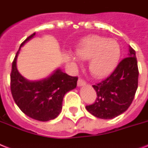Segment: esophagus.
<instances>
[{
	"label": "esophagus",
	"mask_w": 148,
	"mask_h": 148,
	"mask_svg": "<svg viewBox=\"0 0 148 148\" xmlns=\"http://www.w3.org/2000/svg\"><path fill=\"white\" fill-rule=\"evenodd\" d=\"M84 85H86V81H85L84 80L81 79V78H79L77 80V86H84Z\"/></svg>",
	"instance_id": "1"
}]
</instances>
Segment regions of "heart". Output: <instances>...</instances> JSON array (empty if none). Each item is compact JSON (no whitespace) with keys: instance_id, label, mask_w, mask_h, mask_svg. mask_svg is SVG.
I'll list each match as a JSON object with an SVG mask.
<instances>
[{"instance_id":"obj_1","label":"heart","mask_w":148,"mask_h":148,"mask_svg":"<svg viewBox=\"0 0 148 148\" xmlns=\"http://www.w3.org/2000/svg\"><path fill=\"white\" fill-rule=\"evenodd\" d=\"M80 59L89 60V71L96 78L110 74L117 66L121 56V48L117 41L93 35L86 37L77 49ZM73 60L74 58L71 56Z\"/></svg>"}]
</instances>
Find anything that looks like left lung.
Segmentation results:
<instances>
[{
	"instance_id": "left-lung-1",
	"label": "left lung",
	"mask_w": 148,
	"mask_h": 148,
	"mask_svg": "<svg viewBox=\"0 0 148 148\" xmlns=\"http://www.w3.org/2000/svg\"><path fill=\"white\" fill-rule=\"evenodd\" d=\"M128 56L119 63L110 76L93 85L97 99L93 104L86 106V109L96 117L113 119L125 112L132 103L139 72L135 51L130 46Z\"/></svg>"
}]
</instances>
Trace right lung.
I'll list each match as a JSON object with an SVG mask.
<instances>
[{"mask_svg": "<svg viewBox=\"0 0 148 148\" xmlns=\"http://www.w3.org/2000/svg\"><path fill=\"white\" fill-rule=\"evenodd\" d=\"M35 35L36 32L26 38L16 54L10 73V90L16 104L24 114L33 119L46 122L59 115L64 96L76 87L78 77L57 69L44 80L29 81L25 79L16 68V58L20 48Z\"/></svg>", "mask_w": 148, "mask_h": 148, "instance_id": "obj_1", "label": "right lung"}]
</instances>
